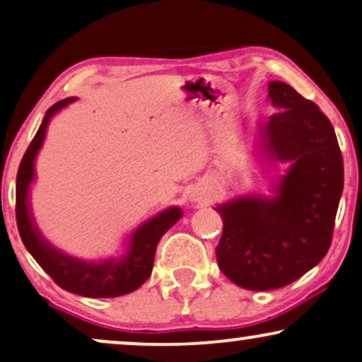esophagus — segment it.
Masks as SVG:
<instances>
[{
  "label": "esophagus",
  "mask_w": 362,
  "mask_h": 362,
  "mask_svg": "<svg viewBox=\"0 0 362 362\" xmlns=\"http://www.w3.org/2000/svg\"><path fill=\"white\" fill-rule=\"evenodd\" d=\"M194 200H199V199H197V195H194Z\"/></svg>",
  "instance_id": "1"
}]
</instances>
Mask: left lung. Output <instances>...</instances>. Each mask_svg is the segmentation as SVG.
Segmentation results:
<instances>
[{
	"label": "left lung",
	"mask_w": 362,
	"mask_h": 362,
	"mask_svg": "<svg viewBox=\"0 0 362 362\" xmlns=\"http://www.w3.org/2000/svg\"><path fill=\"white\" fill-rule=\"evenodd\" d=\"M278 110L262 125L272 158L291 162L274 197H243L216 206L223 233L216 262L235 285L252 291L283 288L325 258L344 185L338 139L320 107L279 81L268 84Z\"/></svg>",
	"instance_id": "left-lung-1"
}]
</instances>
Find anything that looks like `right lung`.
<instances>
[{"label":"right lung","instance_id":"right-lung-1","mask_svg":"<svg viewBox=\"0 0 362 362\" xmlns=\"http://www.w3.org/2000/svg\"><path fill=\"white\" fill-rule=\"evenodd\" d=\"M74 98L59 100L47 109L42 124L37 129L16 175V223L24 247L33 255L37 264L54 279L62 290L88 298H115L127 295L142 286L151 276L158 240L165 231L177 223L182 216L178 206L163 210L152 220L144 223L131 238V247L122 259H107L103 263H89L76 259L52 248L33 221L28 190L35 178V158L45 141L47 124L57 110L74 103Z\"/></svg>","mask_w":362,"mask_h":362}]
</instances>
